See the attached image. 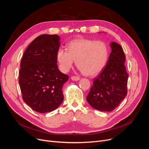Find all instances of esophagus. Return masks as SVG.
<instances>
[{"label": "esophagus", "instance_id": "obj_1", "mask_svg": "<svg viewBox=\"0 0 149 149\" xmlns=\"http://www.w3.org/2000/svg\"><path fill=\"white\" fill-rule=\"evenodd\" d=\"M71 79L73 81H78L80 80V77H77V76H72L71 77Z\"/></svg>", "mask_w": 149, "mask_h": 149}]
</instances>
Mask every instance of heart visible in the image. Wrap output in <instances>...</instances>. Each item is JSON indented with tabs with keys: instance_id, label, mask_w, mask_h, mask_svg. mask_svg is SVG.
Segmentation results:
<instances>
[{
	"instance_id": "obj_1",
	"label": "heart",
	"mask_w": 149,
	"mask_h": 149,
	"mask_svg": "<svg viewBox=\"0 0 149 149\" xmlns=\"http://www.w3.org/2000/svg\"><path fill=\"white\" fill-rule=\"evenodd\" d=\"M109 48L102 41L92 39L77 38L67 44V49L59 48L56 52V60L60 69L67 72L74 61L81 72L88 76L98 74L107 64Z\"/></svg>"
}]
</instances>
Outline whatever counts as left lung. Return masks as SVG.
<instances>
[{"label":"left lung","mask_w":149,"mask_h":149,"mask_svg":"<svg viewBox=\"0 0 149 149\" xmlns=\"http://www.w3.org/2000/svg\"><path fill=\"white\" fill-rule=\"evenodd\" d=\"M111 46L112 51L107 65L93 80L86 97L93 108L103 112L113 111L127 93L129 75L124 65L126 56L119 44L112 42Z\"/></svg>","instance_id":"1"}]
</instances>
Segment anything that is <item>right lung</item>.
<instances>
[{"instance_id": "obj_1", "label": "right lung", "mask_w": 149, "mask_h": 149, "mask_svg": "<svg viewBox=\"0 0 149 149\" xmlns=\"http://www.w3.org/2000/svg\"><path fill=\"white\" fill-rule=\"evenodd\" d=\"M57 35L43 34L30 43L20 62L19 83L23 101L36 112H52L64 99L62 88L69 77L58 69Z\"/></svg>"}]
</instances>
